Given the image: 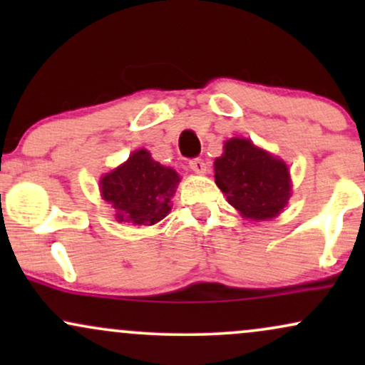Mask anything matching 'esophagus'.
Returning a JSON list of instances; mask_svg holds the SVG:
<instances>
[{"label": "esophagus", "instance_id": "1", "mask_svg": "<svg viewBox=\"0 0 365 365\" xmlns=\"http://www.w3.org/2000/svg\"><path fill=\"white\" fill-rule=\"evenodd\" d=\"M188 166H190V170L195 171V173H206V163H204V159H190V161H188Z\"/></svg>", "mask_w": 365, "mask_h": 365}]
</instances>
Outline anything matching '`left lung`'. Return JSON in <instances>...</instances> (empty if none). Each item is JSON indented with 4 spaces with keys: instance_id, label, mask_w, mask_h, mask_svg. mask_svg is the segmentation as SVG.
Instances as JSON below:
<instances>
[{
    "instance_id": "1",
    "label": "left lung",
    "mask_w": 365,
    "mask_h": 365,
    "mask_svg": "<svg viewBox=\"0 0 365 365\" xmlns=\"http://www.w3.org/2000/svg\"><path fill=\"white\" fill-rule=\"evenodd\" d=\"M215 178L228 202L254 221L278 216L292 190L287 165L247 139L225 142L223 156L215 161Z\"/></svg>"
}]
</instances>
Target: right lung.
Masks as SVG:
<instances>
[{
  "mask_svg": "<svg viewBox=\"0 0 365 365\" xmlns=\"http://www.w3.org/2000/svg\"><path fill=\"white\" fill-rule=\"evenodd\" d=\"M180 182L175 170L159 165L145 149L101 178V194L116 209V220L150 226L170 212V199Z\"/></svg>",
  "mask_w": 365,
  "mask_h": 365,
  "instance_id": "obj_1",
  "label": "right lung"
}]
</instances>
